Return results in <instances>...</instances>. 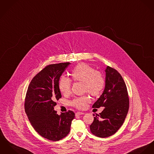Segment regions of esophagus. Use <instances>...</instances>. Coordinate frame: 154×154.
Listing matches in <instances>:
<instances>
[{
	"mask_svg": "<svg viewBox=\"0 0 154 154\" xmlns=\"http://www.w3.org/2000/svg\"><path fill=\"white\" fill-rule=\"evenodd\" d=\"M84 114H85V113H84V112H76V113H75V116H78V115H84Z\"/></svg>",
	"mask_w": 154,
	"mask_h": 154,
	"instance_id": "obj_1",
	"label": "esophagus"
}]
</instances>
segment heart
I'll list each match as a JSON object with an SVG mask.
<instances>
[{
  "instance_id": "heart-1",
  "label": "heart",
  "mask_w": 154,
  "mask_h": 154,
  "mask_svg": "<svg viewBox=\"0 0 154 154\" xmlns=\"http://www.w3.org/2000/svg\"><path fill=\"white\" fill-rule=\"evenodd\" d=\"M72 79L74 82L84 83V91L93 97H98L103 92L105 86L103 75L85 63L76 65L70 73ZM59 89L63 95L70 93L72 81L69 78L62 76L59 81ZM91 99L88 95L75 98L70 102V105L78 109H84Z\"/></svg>"
}]
</instances>
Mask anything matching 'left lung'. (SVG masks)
<instances>
[{"mask_svg": "<svg viewBox=\"0 0 154 154\" xmlns=\"http://www.w3.org/2000/svg\"><path fill=\"white\" fill-rule=\"evenodd\" d=\"M105 72L104 91L92 106L105 108L90 125L92 134L100 138L109 137L117 132L124 122L129 105L126 84L121 74L110 66Z\"/></svg>", "mask_w": 154, "mask_h": 154, "instance_id": "1", "label": "left lung"}]
</instances>
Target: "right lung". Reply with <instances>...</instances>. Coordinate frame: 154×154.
Listing matches in <instances>:
<instances>
[{
	"label": "right lung",
	"instance_id": "add662e5",
	"mask_svg": "<svg viewBox=\"0 0 154 154\" xmlns=\"http://www.w3.org/2000/svg\"><path fill=\"white\" fill-rule=\"evenodd\" d=\"M69 62L51 64L32 79L25 99V110L35 130L42 137L57 141L68 135L75 113L72 111L57 115L56 100L61 98L59 89L60 76Z\"/></svg>",
	"mask_w": 154,
	"mask_h": 154
}]
</instances>
